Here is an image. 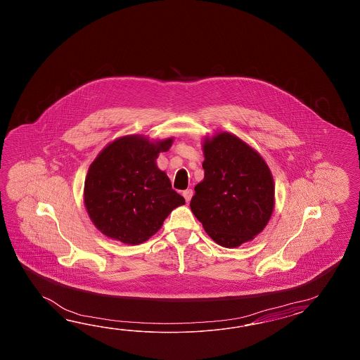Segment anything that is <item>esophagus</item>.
I'll return each instance as SVG.
<instances>
[{
	"label": "esophagus",
	"instance_id": "esophagus-1",
	"mask_svg": "<svg viewBox=\"0 0 360 360\" xmlns=\"http://www.w3.org/2000/svg\"><path fill=\"white\" fill-rule=\"evenodd\" d=\"M183 195L185 200H186V202H189L191 197H193V191H191V189H186V191H183Z\"/></svg>",
	"mask_w": 360,
	"mask_h": 360
}]
</instances>
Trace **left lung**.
<instances>
[{
	"instance_id": "1",
	"label": "left lung",
	"mask_w": 360,
	"mask_h": 360,
	"mask_svg": "<svg viewBox=\"0 0 360 360\" xmlns=\"http://www.w3.org/2000/svg\"><path fill=\"white\" fill-rule=\"evenodd\" d=\"M202 148L205 177L194 188L191 212L217 245L236 248L268 225L274 179L261 154L234 134L206 136Z\"/></svg>"
}]
</instances>
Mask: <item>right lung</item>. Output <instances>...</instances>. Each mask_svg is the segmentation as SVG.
Segmentation results:
<instances>
[{
	"label": "right lung",
	"mask_w": 360,
	"mask_h": 360,
	"mask_svg": "<svg viewBox=\"0 0 360 360\" xmlns=\"http://www.w3.org/2000/svg\"><path fill=\"white\" fill-rule=\"evenodd\" d=\"M174 138L149 140L126 135L109 143L94 160L84 179V202L92 224L124 245H140L161 229L185 199L172 189L157 166Z\"/></svg>",
	"instance_id": "obj_1"
}]
</instances>
